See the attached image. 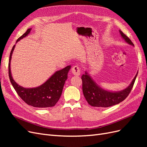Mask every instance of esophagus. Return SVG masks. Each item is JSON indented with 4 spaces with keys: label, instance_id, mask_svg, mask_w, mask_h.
Wrapping results in <instances>:
<instances>
[{
    "label": "esophagus",
    "instance_id": "esophagus-1",
    "mask_svg": "<svg viewBox=\"0 0 147 147\" xmlns=\"http://www.w3.org/2000/svg\"><path fill=\"white\" fill-rule=\"evenodd\" d=\"M72 74L74 75H75V76H79V75H80V74H81L80 69L79 67L77 65H75L74 67L72 68Z\"/></svg>",
    "mask_w": 147,
    "mask_h": 147
}]
</instances>
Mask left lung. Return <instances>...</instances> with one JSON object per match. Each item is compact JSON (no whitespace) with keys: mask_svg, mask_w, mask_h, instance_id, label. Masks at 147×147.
Returning a JSON list of instances; mask_svg holds the SVG:
<instances>
[{"mask_svg":"<svg viewBox=\"0 0 147 147\" xmlns=\"http://www.w3.org/2000/svg\"><path fill=\"white\" fill-rule=\"evenodd\" d=\"M121 37L127 43L134 47V44L121 30H119ZM138 72L127 87L119 91H112L100 87L90 76L87 71L83 74L82 89L83 95L88 103L92 107H109L118 104L125 99L134 85Z\"/></svg>","mask_w":147,"mask_h":147,"instance_id":"8db88e82","label":"left lung"}]
</instances>
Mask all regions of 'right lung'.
Masks as SVG:
<instances>
[{"mask_svg": "<svg viewBox=\"0 0 147 147\" xmlns=\"http://www.w3.org/2000/svg\"><path fill=\"white\" fill-rule=\"evenodd\" d=\"M32 28L27 31L17 40L16 43L20 40L27 37L30 34ZM15 45L13 47L10 52L9 63H8V74L12 86L18 94L28 105L38 108L51 107L56 105L59 100L63 92L65 82L67 79V75L71 69V65L57 70L47 80L37 87L24 88L19 85L13 78L11 72V59Z\"/></svg>", "mask_w": 147, "mask_h": 147, "instance_id": "1", "label": "right lung"}]
</instances>
